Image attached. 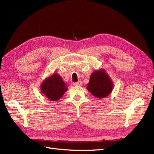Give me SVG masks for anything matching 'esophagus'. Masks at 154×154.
<instances>
[{
	"label": "esophagus",
	"mask_w": 154,
	"mask_h": 154,
	"mask_svg": "<svg viewBox=\"0 0 154 154\" xmlns=\"http://www.w3.org/2000/svg\"><path fill=\"white\" fill-rule=\"evenodd\" d=\"M82 81H78L77 82L74 83V85H75V86H80V85H82Z\"/></svg>",
	"instance_id": "esophagus-1"
}]
</instances>
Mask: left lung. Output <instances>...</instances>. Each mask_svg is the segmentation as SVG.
I'll list each match as a JSON object with an SVG mask.
<instances>
[{"mask_svg":"<svg viewBox=\"0 0 154 154\" xmlns=\"http://www.w3.org/2000/svg\"><path fill=\"white\" fill-rule=\"evenodd\" d=\"M87 88L96 97L103 98L112 91L113 83L104 69H100L91 74Z\"/></svg>","mask_w":154,"mask_h":154,"instance_id":"obj_1","label":"left lung"}]
</instances>
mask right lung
Returning a JSON list of instances; mask_svg holds the SVG:
<instances>
[{"instance_id": "1", "label": "right lung", "mask_w": 154, "mask_h": 154, "mask_svg": "<svg viewBox=\"0 0 154 154\" xmlns=\"http://www.w3.org/2000/svg\"><path fill=\"white\" fill-rule=\"evenodd\" d=\"M41 92L51 101L61 98L67 91V85L57 73L45 78L40 87Z\"/></svg>"}]
</instances>
